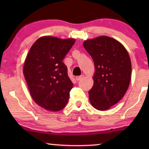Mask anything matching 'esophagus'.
I'll return each mask as SVG.
<instances>
[{"instance_id":"1","label":"esophagus","mask_w":149,"mask_h":149,"mask_svg":"<svg viewBox=\"0 0 149 149\" xmlns=\"http://www.w3.org/2000/svg\"><path fill=\"white\" fill-rule=\"evenodd\" d=\"M83 76H83V75H81V76H76V79L77 81H78V80H80V79H82V78H83Z\"/></svg>"}]
</instances>
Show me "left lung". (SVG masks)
I'll list each match as a JSON object with an SVG mask.
<instances>
[{"label":"left lung","mask_w":149,"mask_h":149,"mask_svg":"<svg viewBox=\"0 0 149 149\" xmlns=\"http://www.w3.org/2000/svg\"><path fill=\"white\" fill-rule=\"evenodd\" d=\"M83 46L94 61V85L89 91L92 107L104 111L119 102L131 79L130 58L124 46L108 36L87 40Z\"/></svg>","instance_id":"8db88e82"}]
</instances>
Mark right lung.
Segmentation results:
<instances>
[{
	"label": "right lung",
	"mask_w": 149,
	"mask_h": 149,
	"mask_svg": "<svg viewBox=\"0 0 149 149\" xmlns=\"http://www.w3.org/2000/svg\"><path fill=\"white\" fill-rule=\"evenodd\" d=\"M74 43V39L43 36L27 54L24 75L33 101L43 109L57 111L67 104L73 83L63 59Z\"/></svg>",
	"instance_id": "add662e5"
}]
</instances>
